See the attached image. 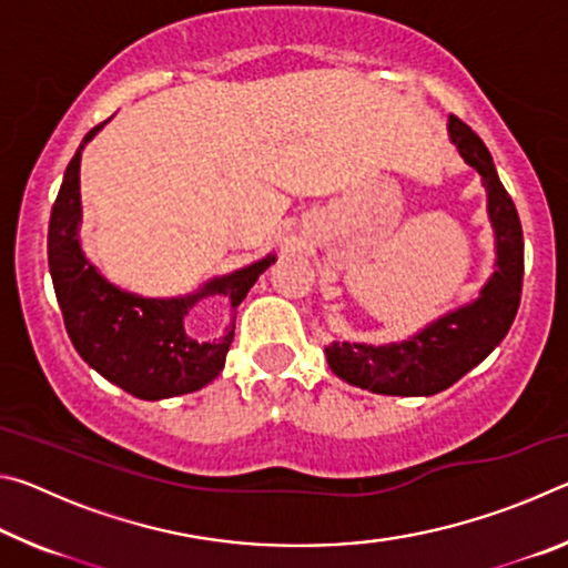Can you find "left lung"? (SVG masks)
Listing matches in <instances>:
<instances>
[{
	"label": "left lung",
	"mask_w": 568,
	"mask_h": 568,
	"mask_svg": "<svg viewBox=\"0 0 568 568\" xmlns=\"http://www.w3.org/2000/svg\"><path fill=\"white\" fill-rule=\"evenodd\" d=\"M448 132L470 168L478 170L488 192V215L496 230V273L478 301L430 323L410 341L390 345L333 343L325 348L335 376L386 396H434L454 386L506 338L521 303L524 230L516 205L496 175L484 140L456 114Z\"/></svg>",
	"instance_id": "8db88e82"
}]
</instances>
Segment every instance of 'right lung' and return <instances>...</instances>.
<instances>
[{
	"instance_id": "right-lung-1",
	"label": "right lung",
	"mask_w": 568,
	"mask_h": 568,
	"mask_svg": "<svg viewBox=\"0 0 568 568\" xmlns=\"http://www.w3.org/2000/svg\"><path fill=\"white\" fill-rule=\"evenodd\" d=\"M102 124L84 134L67 165L47 233V257L67 335L84 363L132 396L160 400L200 390L223 371L235 323L220 338L200 341L185 328L190 307L205 295H225L235 311L257 275L275 263V255L170 301L140 297L110 285L84 261L77 235L82 217L80 155Z\"/></svg>"
}]
</instances>
